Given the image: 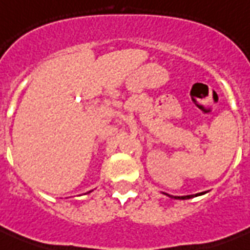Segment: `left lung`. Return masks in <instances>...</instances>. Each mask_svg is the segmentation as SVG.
<instances>
[{
  "label": "left lung",
  "instance_id": "1",
  "mask_svg": "<svg viewBox=\"0 0 250 250\" xmlns=\"http://www.w3.org/2000/svg\"><path fill=\"white\" fill-rule=\"evenodd\" d=\"M205 193L206 192H201V193L188 194V196H171V194H167V193H164V194H166V196H168V197H171V198H175V200H188V198L197 197V196H201V194H205Z\"/></svg>",
  "mask_w": 250,
  "mask_h": 250
}]
</instances>
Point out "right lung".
<instances>
[{
	"label": "right lung",
	"instance_id": "right-lung-1",
	"mask_svg": "<svg viewBox=\"0 0 250 250\" xmlns=\"http://www.w3.org/2000/svg\"><path fill=\"white\" fill-rule=\"evenodd\" d=\"M90 192H92V190H89V192H88V193H90Z\"/></svg>",
	"mask_w": 250,
	"mask_h": 250
}]
</instances>
